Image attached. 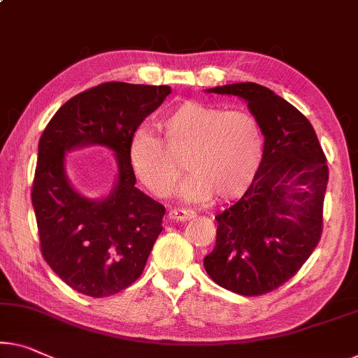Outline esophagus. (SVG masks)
Returning a JSON list of instances; mask_svg holds the SVG:
<instances>
[{
  "instance_id": "obj_1",
  "label": "esophagus",
  "mask_w": 358,
  "mask_h": 358,
  "mask_svg": "<svg viewBox=\"0 0 358 358\" xmlns=\"http://www.w3.org/2000/svg\"><path fill=\"white\" fill-rule=\"evenodd\" d=\"M167 217L170 220H177V222H186L194 218V212L193 210H185V209H172L169 210Z\"/></svg>"
}]
</instances>
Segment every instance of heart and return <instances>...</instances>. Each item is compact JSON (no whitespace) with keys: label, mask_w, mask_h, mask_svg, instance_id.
<instances>
[{"label":"heart","mask_w":358,"mask_h":358,"mask_svg":"<svg viewBox=\"0 0 358 358\" xmlns=\"http://www.w3.org/2000/svg\"><path fill=\"white\" fill-rule=\"evenodd\" d=\"M162 140L136 128L128 140L133 173L159 197H167L180 178L183 157L188 178L180 194L188 201H230L254 183L264 159V131L248 110H223L202 101L185 99L159 119Z\"/></svg>","instance_id":"obj_1"}]
</instances>
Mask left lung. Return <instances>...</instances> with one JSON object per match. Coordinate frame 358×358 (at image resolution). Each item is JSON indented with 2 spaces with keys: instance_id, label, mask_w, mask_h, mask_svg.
<instances>
[{
  "instance_id": "1",
  "label": "left lung",
  "mask_w": 358,
  "mask_h": 358,
  "mask_svg": "<svg viewBox=\"0 0 358 358\" xmlns=\"http://www.w3.org/2000/svg\"><path fill=\"white\" fill-rule=\"evenodd\" d=\"M207 93L238 96L264 131V159L236 204L218 213L204 268L218 286L260 296L297 273L323 230L328 165L317 133L294 106L262 85L231 83Z\"/></svg>"
}]
</instances>
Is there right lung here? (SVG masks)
Wrapping results in <instances>:
<instances>
[{"mask_svg": "<svg viewBox=\"0 0 358 358\" xmlns=\"http://www.w3.org/2000/svg\"><path fill=\"white\" fill-rule=\"evenodd\" d=\"M170 93L167 85H98L61 106L40 138L31 204L41 254L85 296L117 294L140 278L162 231L165 207L135 186L128 140ZM94 144L114 152L117 164L115 186L101 200L78 194L65 170L69 150Z\"/></svg>", "mask_w": 358, "mask_h": 358, "instance_id": "add662e5", "label": "right lung"}]
</instances>
